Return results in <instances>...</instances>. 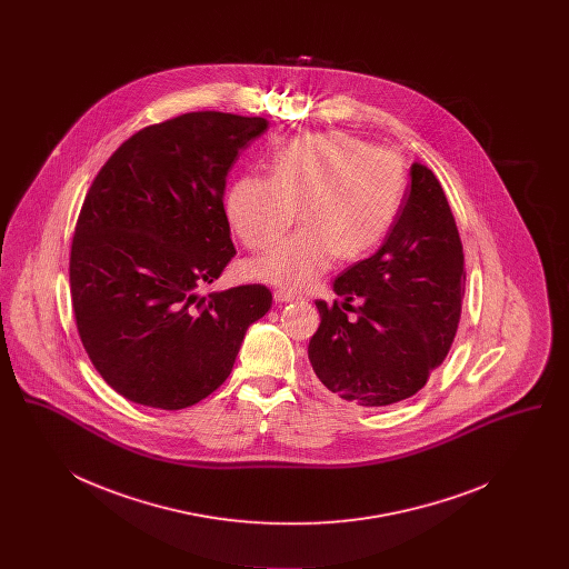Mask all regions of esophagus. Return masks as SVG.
Masks as SVG:
<instances>
[{
  "instance_id": "esophagus-1",
  "label": "esophagus",
  "mask_w": 569,
  "mask_h": 569,
  "mask_svg": "<svg viewBox=\"0 0 569 569\" xmlns=\"http://www.w3.org/2000/svg\"><path fill=\"white\" fill-rule=\"evenodd\" d=\"M274 300H277V302H292V300H298V297L295 295V292L277 290V292H274Z\"/></svg>"
}]
</instances>
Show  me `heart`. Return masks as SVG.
<instances>
[{"label": "heart", "mask_w": 569, "mask_h": 569, "mask_svg": "<svg viewBox=\"0 0 569 569\" xmlns=\"http://www.w3.org/2000/svg\"><path fill=\"white\" fill-rule=\"evenodd\" d=\"M399 156L346 132L297 136L274 151L269 177H239L226 216L249 251H267L298 219L302 228L247 267L249 277L305 290L335 260L356 262L378 249L406 198Z\"/></svg>", "instance_id": "heart-1"}]
</instances>
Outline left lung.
Segmentation results:
<instances>
[{
    "label": "left lung",
    "instance_id": "8db88e82",
    "mask_svg": "<svg viewBox=\"0 0 569 569\" xmlns=\"http://www.w3.org/2000/svg\"><path fill=\"white\" fill-rule=\"evenodd\" d=\"M409 174L386 243L335 279L341 301L316 300L322 322L309 362L326 390L353 406L413 397L459 328L467 279L459 228L433 170L413 163Z\"/></svg>",
    "mask_w": 569,
    "mask_h": 569
}]
</instances>
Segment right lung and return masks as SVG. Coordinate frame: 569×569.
<instances>
[{"mask_svg": "<svg viewBox=\"0 0 569 569\" xmlns=\"http://www.w3.org/2000/svg\"><path fill=\"white\" fill-rule=\"evenodd\" d=\"M264 117L186 112L130 136L84 196L70 249L82 348L121 397L158 409L207 399L232 371L262 283L200 297L234 258L223 209L239 151Z\"/></svg>", "mask_w": 569, "mask_h": 569, "instance_id": "add662e5", "label": "right lung"}]
</instances>
